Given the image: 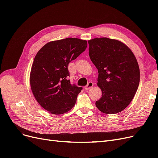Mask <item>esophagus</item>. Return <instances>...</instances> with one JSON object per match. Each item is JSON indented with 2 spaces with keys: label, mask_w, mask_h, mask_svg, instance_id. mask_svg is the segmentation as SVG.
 <instances>
[{
  "label": "esophagus",
  "mask_w": 158,
  "mask_h": 158,
  "mask_svg": "<svg viewBox=\"0 0 158 158\" xmlns=\"http://www.w3.org/2000/svg\"><path fill=\"white\" fill-rule=\"evenodd\" d=\"M94 85V83L92 82H89L86 86H85V89H89L91 88H92Z\"/></svg>",
  "instance_id": "esophagus-1"
}]
</instances>
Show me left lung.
<instances>
[{"instance_id": "8db88e82", "label": "left lung", "mask_w": 158, "mask_h": 158, "mask_svg": "<svg viewBox=\"0 0 158 158\" xmlns=\"http://www.w3.org/2000/svg\"><path fill=\"white\" fill-rule=\"evenodd\" d=\"M89 55L98 70V86L102 97L95 106L116 114L132 102L140 82V69L132 51L123 42L107 37L88 41Z\"/></svg>"}]
</instances>
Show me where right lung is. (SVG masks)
<instances>
[{"label": "right lung", "instance_id": "add662e5", "mask_svg": "<svg viewBox=\"0 0 158 158\" xmlns=\"http://www.w3.org/2000/svg\"><path fill=\"white\" fill-rule=\"evenodd\" d=\"M87 41L66 38L46 44L37 52L31 66L30 82L40 106L53 114L73 108L82 87L71 85L68 65L87 47Z\"/></svg>", "mask_w": 158, "mask_h": 158}]
</instances>
